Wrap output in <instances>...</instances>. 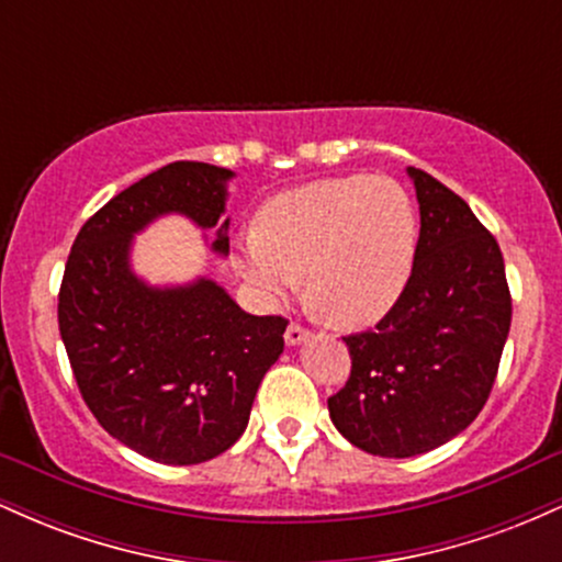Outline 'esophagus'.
Here are the masks:
<instances>
[{"label":"esophagus","instance_id":"esophagus-1","mask_svg":"<svg viewBox=\"0 0 562 562\" xmlns=\"http://www.w3.org/2000/svg\"><path fill=\"white\" fill-rule=\"evenodd\" d=\"M306 338H308L306 327H301L299 322H290L288 330H285V344H288V346H299V344H303V340H306Z\"/></svg>","mask_w":562,"mask_h":562}]
</instances>
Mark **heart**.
<instances>
[{"instance_id": "heart-1", "label": "heart", "mask_w": 562, "mask_h": 562, "mask_svg": "<svg viewBox=\"0 0 562 562\" xmlns=\"http://www.w3.org/2000/svg\"><path fill=\"white\" fill-rule=\"evenodd\" d=\"M417 243L415 205L389 177L319 179L269 200L243 272L267 299L285 301L306 277L308 303L340 327L383 319L404 293Z\"/></svg>"}]
</instances>
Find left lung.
<instances>
[{
  "label": "left lung",
  "mask_w": 562,
  "mask_h": 562,
  "mask_svg": "<svg viewBox=\"0 0 562 562\" xmlns=\"http://www.w3.org/2000/svg\"><path fill=\"white\" fill-rule=\"evenodd\" d=\"M406 171L420 203L412 274L375 330L344 338L351 375L327 398L335 428L378 457L423 454L479 417L513 319L492 232L447 184Z\"/></svg>",
  "instance_id": "obj_1"
}]
</instances>
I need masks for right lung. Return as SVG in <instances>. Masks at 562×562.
<instances>
[{
  "mask_svg": "<svg viewBox=\"0 0 562 562\" xmlns=\"http://www.w3.org/2000/svg\"><path fill=\"white\" fill-rule=\"evenodd\" d=\"M235 177L177 160L108 200L70 248L57 322L74 378L97 423L164 465H198L248 425L263 375L285 348V317H254L214 280L150 288L128 267L132 237L153 218L222 222ZM229 218L211 248L229 254Z\"/></svg>",
  "mask_w": 562,
  "mask_h": 562,
  "instance_id": "1",
  "label": "right lung"
}]
</instances>
